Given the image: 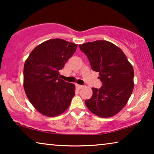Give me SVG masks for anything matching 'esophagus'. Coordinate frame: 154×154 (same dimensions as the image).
Listing matches in <instances>:
<instances>
[{
  "instance_id": "esophagus-1",
  "label": "esophagus",
  "mask_w": 154,
  "mask_h": 154,
  "mask_svg": "<svg viewBox=\"0 0 154 154\" xmlns=\"http://www.w3.org/2000/svg\"><path fill=\"white\" fill-rule=\"evenodd\" d=\"M75 87H76L78 90H81V88L83 87V86L81 85H79V84H75Z\"/></svg>"
}]
</instances>
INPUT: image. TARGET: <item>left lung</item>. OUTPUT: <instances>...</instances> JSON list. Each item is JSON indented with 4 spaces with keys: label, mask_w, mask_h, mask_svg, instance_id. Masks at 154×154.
Listing matches in <instances>:
<instances>
[{
    "label": "left lung",
    "mask_w": 154,
    "mask_h": 154,
    "mask_svg": "<svg viewBox=\"0 0 154 154\" xmlns=\"http://www.w3.org/2000/svg\"><path fill=\"white\" fill-rule=\"evenodd\" d=\"M93 71L99 72L100 88H92L91 98L85 101L92 113L109 118L119 112L127 104L134 88V70L125 54L114 44L95 41L79 45Z\"/></svg>",
    "instance_id": "obj_1"
}]
</instances>
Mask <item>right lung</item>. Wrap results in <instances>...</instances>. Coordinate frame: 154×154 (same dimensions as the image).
<instances>
[{"label":"right lung","mask_w":154,"mask_h":154,"mask_svg":"<svg viewBox=\"0 0 154 154\" xmlns=\"http://www.w3.org/2000/svg\"><path fill=\"white\" fill-rule=\"evenodd\" d=\"M77 45L60 38L49 40L35 47L25 62V92L35 109L46 116L64 112L75 95V85L61 79L59 71Z\"/></svg>","instance_id":"add662e5"}]
</instances>
